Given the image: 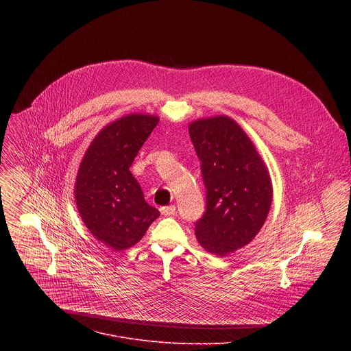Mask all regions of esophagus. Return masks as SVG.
Returning a JSON list of instances; mask_svg holds the SVG:
<instances>
[{"mask_svg": "<svg viewBox=\"0 0 351 351\" xmlns=\"http://www.w3.org/2000/svg\"><path fill=\"white\" fill-rule=\"evenodd\" d=\"M161 214L165 217H172L176 214V207L175 206H168V207H162L161 208Z\"/></svg>", "mask_w": 351, "mask_h": 351, "instance_id": "34e87169", "label": "esophagus"}]
</instances>
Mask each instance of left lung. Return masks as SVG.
<instances>
[{
    "label": "left lung",
    "mask_w": 351,
    "mask_h": 351,
    "mask_svg": "<svg viewBox=\"0 0 351 351\" xmlns=\"http://www.w3.org/2000/svg\"><path fill=\"white\" fill-rule=\"evenodd\" d=\"M206 186V213L194 223L208 253L223 257L252 241L272 203L267 167L243 129L228 117L189 126Z\"/></svg>",
    "instance_id": "1"
}]
</instances>
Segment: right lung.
I'll return each mask as SVG.
<instances>
[{"instance_id":"right-lung-1","label":"right lung","mask_w":351,"mask_h":351,"mask_svg":"<svg viewBox=\"0 0 351 351\" xmlns=\"http://www.w3.org/2000/svg\"><path fill=\"white\" fill-rule=\"evenodd\" d=\"M158 123L157 117L132 114L106 126L80 164L75 199L93 236L114 250L134 245L158 217L129 168Z\"/></svg>"}]
</instances>
